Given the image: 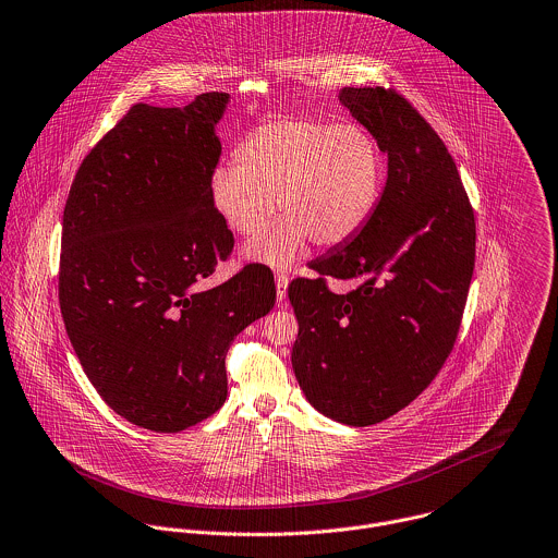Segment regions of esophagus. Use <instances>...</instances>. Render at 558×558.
Wrapping results in <instances>:
<instances>
[{"label": "esophagus", "instance_id": "34e87169", "mask_svg": "<svg viewBox=\"0 0 558 558\" xmlns=\"http://www.w3.org/2000/svg\"><path fill=\"white\" fill-rule=\"evenodd\" d=\"M287 289H289V276L284 271H276V293L280 302L287 298Z\"/></svg>", "mask_w": 558, "mask_h": 558}]
</instances>
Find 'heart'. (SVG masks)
I'll list each match as a JSON object with an SVG mask.
<instances>
[{
    "instance_id": "heart-1",
    "label": "heart",
    "mask_w": 558,
    "mask_h": 558,
    "mask_svg": "<svg viewBox=\"0 0 558 558\" xmlns=\"http://www.w3.org/2000/svg\"><path fill=\"white\" fill-rule=\"evenodd\" d=\"M236 167L210 178V202L221 221L252 239L271 221L277 199L280 223L245 247V256L287 267L313 239L330 247L352 239L374 215L385 162L374 136L354 123L278 119L252 130L234 151Z\"/></svg>"
}]
</instances>
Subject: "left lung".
I'll return each mask as SVG.
<instances>
[{
	"mask_svg": "<svg viewBox=\"0 0 558 558\" xmlns=\"http://www.w3.org/2000/svg\"><path fill=\"white\" fill-rule=\"evenodd\" d=\"M339 99L389 158L380 202L345 245L295 278L293 372L306 400L348 426L409 407L450 356L476 263V219L459 169L396 88L345 86ZM354 279L335 294L327 278Z\"/></svg>",
	"mask_w": 558,
	"mask_h": 558,
	"instance_id": "left-lung-1",
	"label": "left lung"
}]
</instances>
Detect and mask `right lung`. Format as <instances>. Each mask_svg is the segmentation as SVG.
<instances>
[{
    "label": "right lung",
    "instance_id": "obj_1",
    "mask_svg": "<svg viewBox=\"0 0 558 558\" xmlns=\"http://www.w3.org/2000/svg\"><path fill=\"white\" fill-rule=\"evenodd\" d=\"M228 93L134 104L82 160L62 215L58 300L101 400L134 426L180 433L221 409L234 337L276 304L252 263L213 289L234 236L210 202Z\"/></svg>",
    "mask_w": 558,
    "mask_h": 558
}]
</instances>
